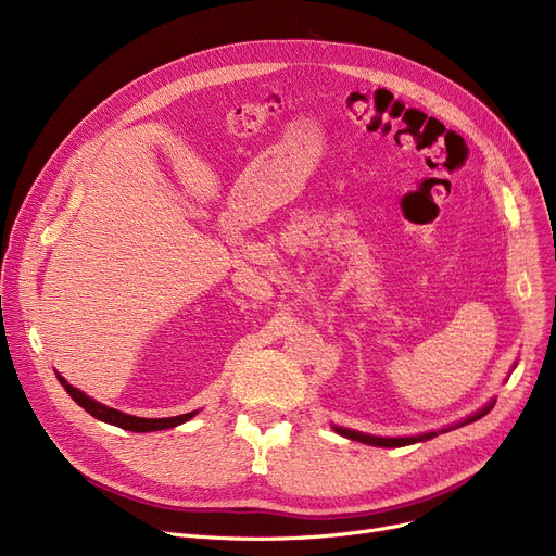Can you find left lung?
Returning a JSON list of instances; mask_svg holds the SVG:
<instances>
[{
  "mask_svg": "<svg viewBox=\"0 0 556 556\" xmlns=\"http://www.w3.org/2000/svg\"><path fill=\"white\" fill-rule=\"evenodd\" d=\"M493 407V403H489L486 407H482L480 413H476L473 417L466 419L464 424H471V421H478L482 419L489 410ZM462 424V426H464ZM453 428V426H451ZM459 428V426H455ZM340 434L349 437V440L354 442H363V444H369V446H381V448H394V446H407V444H417V442H426V440H432V437H437V432H426V434H417V437H371V434H363V432H354V430H346V428H336ZM442 432H448V430H442Z\"/></svg>",
  "mask_w": 556,
  "mask_h": 556,
  "instance_id": "left-lung-1",
  "label": "left lung"
}]
</instances>
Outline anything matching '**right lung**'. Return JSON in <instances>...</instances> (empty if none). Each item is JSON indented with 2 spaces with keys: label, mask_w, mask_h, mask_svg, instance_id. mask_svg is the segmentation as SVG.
Returning a JSON list of instances; mask_svg holds the SVG:
<instances>
[{
  "label": "right lung",
  "mask_w": 556,
  "mask_h": 556,
  "mask_svg": "<svg viewBox=\"0 0 556 556\" xmlns=\"http://www.w3.org/2000/svg\"><path fill=\"white\" fill-rule=\"evenodd\" d=\"M58 381H61V386L67 390V394L83 407L85 413H90L94 419L99 421H105V424H112V426H119L124 430H132V432H151V430H166V428H173V426H180L185 421H189L195 413H187V415H178V417H168V419H143V417H132V415H126V413H119V410H112V407L108 405H101L97 403L94 399L85 396L80 390L72 388L63 376H58Z\"/></svg>",
  "instance_id": "right-lung-1"
}]
</instances>
